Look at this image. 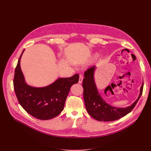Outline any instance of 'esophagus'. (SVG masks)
<instances>
[{
    "label": "esophagus",
    "mask_w": 151,
    "mask_h": 151,
    "mask_svg": "<svg viewBox=\"0 0 151 151\" xmlns=\"http://www.w3.org/2000/svg\"><path fill=\"white\" fill-rule=\"evenodd\" d=\"M83 79H84L83 76L82 75V74H80V75H79V84H81L82 83H83Z\"/></svg>",
    "instance_id": "1"
}]
</instances>
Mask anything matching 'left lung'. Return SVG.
<instances>
[{
  "mask_svg": "<svg viewBox=\"0 0 151 151\" xmlns=\"http://www.w3.org/2000/svg\"><path fill=\"white\" fill-rule=\"evenodd\" d=\"M96 67L93 66L84 72L83 87L86 108L89 115L98 121L111 122L120 119L134 109L142 94L144 83L140 89L138 98L130 106L126 108H116L107 103L98 92L94 81Z\"/></svg>",
  "mask_w": 151,
  "mask_h": 151,
  "instance_id": "8db88e82",
  "label": "left lung"
}]
</instances>
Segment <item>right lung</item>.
Segmentation results:
<instances>
[{
    "label": "right lung",
    "mask_w": 151,
    "mask_h": 151,
    "mask_svg": "<svg viewBox=\"0 0 151 151\" xmlns=\"http://www.w3.org/2000/svg\"><path fill=\"white\" fill-rule=\"evenodd\" d=\"M22 51L18 60L14 78V89L21 106L29 115L40 120H50L63 111L71 86L78 83L79 76L58 78L51 84L35 88L26 83L20 62Z\"/></svg>",
    "instance_id": "right-lung-1"
}]
</instances>
